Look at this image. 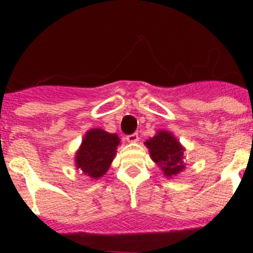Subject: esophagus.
I'll use <instances>...</instances> for the list:
<instances>
[{
	"mask_svg": "<svg viewBox=\"0 0 253 253\" xmlns=\"http://www.w3.org/2000/svg\"><path fill=\"white\" fill-rule=\"evenodd\" d=\"M138 133H133V134H129V136L126 137V141L128 143H136L138 141Z\"/></svg>",
	"mask_w": 253,
	"mask_h": 253,
	"instance_id": "obj_1",
	"label": "esophagus"
}]
</instances>
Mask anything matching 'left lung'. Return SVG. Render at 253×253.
Returning a JSON list of instances; mask_svg holds the SVG:
<instances>
[{
    "instance_id": "left-lung-1",
    "label": "left lung",
    "mask_w": 253,
    "mask_h": 253,
    "mask_svg": "<svg viewBox=\"0 0 253 253\" xmlns=\"http://www.w3.org/2000/svg\"><path fill=\"white\" fill-rule=\"evenodd\" d=\"M153 162L168 178L175 177L185 170V147L169 131L159 129L157 134L144 142Z\"/></svg>"
}]
</instances>
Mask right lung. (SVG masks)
<instances>
[{
    "label": "right lung",
    "mask_w": 253,
    "mask_h": 253,
    "mask_svg": "<svg viewBox=\"0 0 253 253\" xmlns=\"http://www.w3.org/2000/svg\"><path fill=\"white\" fill-rule=\"evenodd\" d=\"M119 145L120 138L116 133H109L101 128L89 129L76 152V168L93 180L103 177L110 168Z\"/></svg>",
    "instance_id": "right-lung-1"
}]
</instances>
